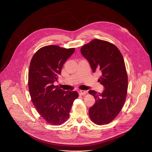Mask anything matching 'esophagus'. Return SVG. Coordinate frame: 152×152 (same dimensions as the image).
Returning <instances> with one entry per match:
<instances>
[{
	"instance_id": "1",
	"label": "esophagus",
	"mask_w": 152,
	"mask_h": 152,
	"mask_svg": "<svg viewBox=\"0 0 152 152\" xmlns=\"http://www.w3.org/2000/svg\"><path fill=\"white\" fill-rule=\"evenodd\" d=\"M79 94L81 96H83L86 94V91H79Z\"/></svg>"
}]
</instances>
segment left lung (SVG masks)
<instances>
[{
    "label": "left lung",
    "instance_id": "1",
    "mask_svg": "<svg viewBox=\"0 0 152 152\" xmlns=\"http://www.w3.org/2000/svg\"><path fill=\"white\" fill-rule=\"evenodd\" d=\"M81 53L89 61L93 72L100 73L98 81L104 89L101 93L88 91L96 99L89 108L90 118L98 125L107 124L121 111L126 98L127 74L123 56L114 45L98 39L84 45Z\"/></svg>",
    "mask_w": 152,
    "mask_h": 152
}]
</instances>
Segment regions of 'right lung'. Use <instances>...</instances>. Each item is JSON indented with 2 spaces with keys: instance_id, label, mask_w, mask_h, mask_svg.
<instances>
[{
  "instance_id": "1",
  "label": "right lung",
  "mask_w": 152,
  "mask_h": 152,
  "mask_svg": "<svg viewBox=\"0 0 152 152\" xmlns=\"http://www.w3.org/2000/svg\"><path fill=\"white\" fill-rule=\"evenodd\" d=\"M74 51V48L49 45L39 49L31 60L28 74L31 99L41 116L52 125H61L67 121L79 96L76 91H64L54 85Z\"/></svg>"
}]
</instances>
